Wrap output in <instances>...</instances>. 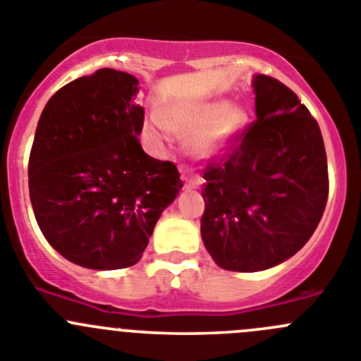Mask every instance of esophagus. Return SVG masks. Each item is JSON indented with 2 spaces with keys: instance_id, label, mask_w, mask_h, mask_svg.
I'll use <instances>...</instances> for the list:
<instances>
[{
  "instance_id": "obj_1",
  "label": "esophagus",
  "mask_w": 361,
  "mask_h": 361,
  "mask_svg": "<svg viewBox=\"0 0 361 361\" xmlns=\"http://www.w3.org/2000/svg\"><path fill=\"white\" fill-rule=\"evenodd\" d=\"M181 178H183L185 187L187 188L197 187V185H200V178H197L196 174H187V171L185 169H181Z\"/></svg>"
}]
</instances>
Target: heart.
Here are the masks:
<instances>
[{
    "label": "heart",
    "instance_id": "heart-1",
    "mask_svg": "<svg viewBox=\"0 0 361 361\" xmlns=\"http://www.w3.org/2000/svg\"><path fill=\"white\" fill-rule=\"evenodd\" d=\"M245 123V112L237 104H221L217 101L178 106L167 112V123L160 116L149 121V133L165 139L170 126L176 130L194 131L190 140L192 151L201 157H210L224 146L231 135Z\"/></svg>",
    "mask_w": 361,
    "mask_h": 361
}]
</instances>
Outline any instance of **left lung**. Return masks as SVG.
<instances>
[{
  "label": "left lung",
  "instance_id": "obj_1",
  "mask_svg": "<svg viewBox=\"0 0 361 361\" xmlns=\"http://www.w3.org/2000/svg\"><path fill=\"white\" fill-rule=\"evenodd\" d=\"M257 119L203 169L201 237L215 264L257 272L294 257L324 214L329 192L321 128L294 90L258 74Z\"/></svg>",
  "mask_w": 361,
  "mask_h": 361
}]
</instances>
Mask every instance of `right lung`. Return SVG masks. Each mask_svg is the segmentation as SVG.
<instances>
[{
    "label": "right lung",
    "instance_id": "right-lung-1",
    "mask_svg": "<svg viewBox=\"0 0 361 361\" xmlns=\"http://www.w3.org/2000/svg\"><path fill=\"white\" fill-rule=\"evenodd\" d=\"M137 85L131 74L99 69L56 90L37 124L28 160L33 214L46 240L82 267L137 264L183 187L173 161L140 146Z\"/></svg>",
    "mask_w": 361,
    "mask_h": 361
}]
</instances>
